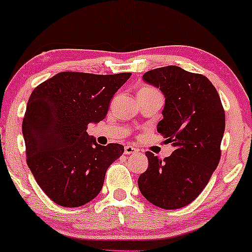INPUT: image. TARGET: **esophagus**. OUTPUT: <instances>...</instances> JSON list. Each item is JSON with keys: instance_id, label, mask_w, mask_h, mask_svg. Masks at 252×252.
Returning <instances> with one entry per match:
<instances>
[{"instance_id": "34e87169", "label": "esophagus", "mask_w": 252, "mask_h": 252, "mask_svg": "<svg viewBox=\"0 0 252 252\" xmlns=\"http://www.w3.org/2000/svg\"><path fill=\"white\" fill-rule=\"evenodd\" d=\"M137 152V149L135 148V147L132 146H126V148H124V154L126 155H130V154H134V153Z\"/></svg>"}]
</instances>
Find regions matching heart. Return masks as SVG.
<instances>
[{"instance_id":"obj_1","label":"heart","mask_w":252,"mask_h":252,"mask_svg":"<svg viewBox=\"0 0 252 252\" xmlns=\"http://www.w3.org/2000/svg\"><path fill=\"white\" fill-rule=\"evenodd\" d=\"M140 91H156L155 89L150 88V86H144V88H142L140 90Z\"/></svg>"}]
</instances>
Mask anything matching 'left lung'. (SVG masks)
Listing matches in <instances>:
<instances>
[{"label":"left lung","mask_w":252,"mask_h":252,"mask_svg":"<svg viewBox=\"0 0 252 252\" xmlns=\"http://www.w3.org/2000/svg\"><path fill=\"white\" fill-rule=\"evenodd\" d=\"M143 80L164 96L158 134L174 152L164 160L147 152L148 168L138 178L147 200L164 210L187 206L202 192L220 160L225 112L212 83L179 66L155 68Z\"/></svg>","instance_id":"obj_1"}]
</instances>
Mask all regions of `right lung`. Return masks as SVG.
Listing matches in <instances>:
<instances>
[{
  "label": "right lung",
  "mask_w": 252,
  "mask_h": 252,
  "mask_svg": "<svg viewBox=\"0 0 252 252\" xmlns=\"http://www.w3.org/2000/svg\"><path fill=\"white\" fill-rule=\"evenodd\" d=\"M130 76L60 72L32 92L22 122L27 164L56 204L78 207L96 198L109 166L123 154L122 144L100 146L86 130L105 118Z\"/></svg>",
  "instance_id": "right-lung-1"
}]
</instances>
